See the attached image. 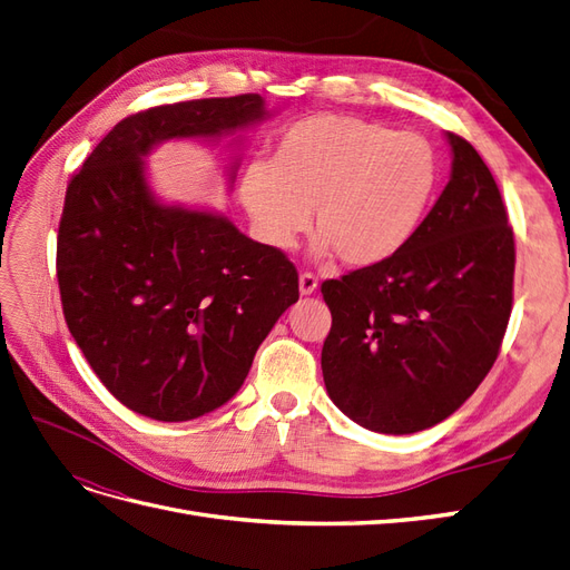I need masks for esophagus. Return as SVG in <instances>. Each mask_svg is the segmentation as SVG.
Wrapping results in <instances>:
<instances>
[{"label": "esophagus", "instance_id": "34e87169", "mask_svg": "<svg viewBox=\"0 0 570 570\" xmlns=\"http://www.w3.org/2000/svg\"><path fill=\"white\" fill-rule=\"evenodd\" d=\"M316 287H318L316 275H312V273H302V275H299V292H302L304 297H306V295H314Z\"/></svg>", "mask_w": 570, "mask_h": 570}]
</instances>
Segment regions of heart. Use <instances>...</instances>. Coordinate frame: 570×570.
Returning a JSON list of instances; mask_svg holds the SVG:
<instances>
[{
	"label": "heart",
	"instance_id": "1",
	"mask_svg": "<svg viewBox=\"0 0 570 570\" xmlns=\"http://www.w3.org/2000/svg\"><path fill=\"white\" fill-rule=\"evenodd\" d=\"M440 164L428 140L375 120L323 114L289 126L271 164L239 183L256 237L287 249L314 226V252H337L352 268L377 266L419 230L435 195Z\"/></svg>",
	"mask_w": 570,
	"mask_h": 570
}]
</instances>
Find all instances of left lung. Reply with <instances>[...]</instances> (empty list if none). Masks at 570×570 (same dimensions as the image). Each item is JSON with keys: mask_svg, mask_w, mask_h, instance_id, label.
Instances as JSON below:
<instances>
[{"mask_svg": "<svg viewBox=\"0 0 570 570\" xmlns=\"http://www.w3.org/2000/svg\"><path fill=\"white\" fill-rule=\"evenodd\" d=\"M450 183L387 262L321 285L333 314L327 396L361 428L411 435L450 419L494 364L513 299V230L480 154L446 132Z\"/></svg>", "mask_w": 570, "mask_h": 570, "instance_id": "left-lung-1", "label": "left lung"}]
</instances>
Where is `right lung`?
I'll return each mask as SVG.
<instances>
[{
    "mask_svg": "<svg viewBox=\"0 0 570 570\" xmlns=\"http://www.w3.org/2000/svg\"><path fill=\"white\" fill-rule=\"evenodd\" d=\"M268 118L262 95L132 114L66 189L57 239L63 316L120 404L180 423L243 387L258 344L299 299L297 268L212 209L154 195L145 159L168 140L233 137ZM239 154L226 166L228 189Z\"/></svg>",
    "mask_w": 570,
    "mask_h": 570,
    "instance_id": "1",
    "label": "right lung"
}]
</instances>
